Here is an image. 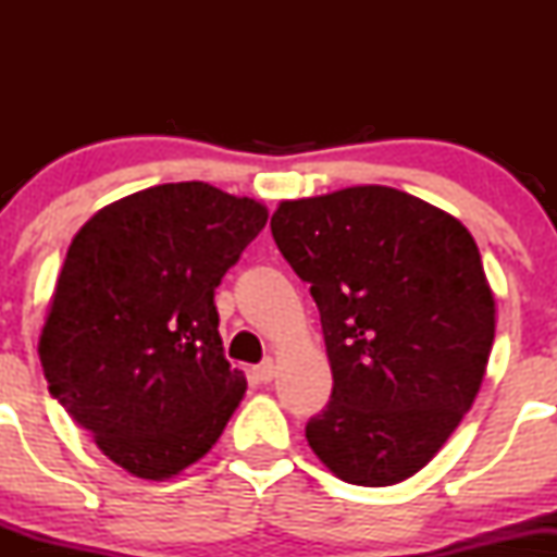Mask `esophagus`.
<instances>
[{
	"mask_svg": "<svg viewBox=\"0 0 557 557\" xmlns=\"http://www.w3.org/2000/svg\"><path fill=\"white\" fill-rule=\"evenodd\" d=\"M274 374H277V369H274V361L272 359L261 363V367H257V380L264 382V385H267V382L274 380Z\"/></svg>",
	"mask_w": 557,
	"mask_h": 557,
	"instance_id": "34e87169",
	"label": "esophagus"
}]
</instances>
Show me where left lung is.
Here are the masks:
<instances>
[{
  "instance_id": "1",
  "label": "left lung",
  "mask_w": 557,
  "mask_h": 557,
  "mask_svg": "<svg viewBox=\"0 0 557 557\" xmlns=\"http://www.w3.org/2000/svg\"><path fill=\"white\" fill-rule=\"evenodd\" d=\"M272 235L317 300L332 369L306 424L337 479L389 487L424 469L474 403L495 296L471 233L387 185L280 201Z\"/></svg>"
}]
</instances>
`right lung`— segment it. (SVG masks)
<instances>
[{"instance_id": "add662e5", "label": "right lung", "mask_w": 557, "mask_h": 557, "mask_svg": "<svg viewBox=\"0 0 557 557\" xmlns=\"http://www.w3.org/2000/svg\"><path fill=\"white\" fill-rule=\"evenodd\" d=\"M267 207L214 185L164 183L107 203L67 248L38 359L110 461L170 479L207 456L246 395L230 369L214 287Z\"/></svg>"}]
</instances>
